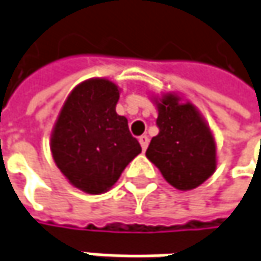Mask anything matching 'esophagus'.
<instances>
[{
  "label": "esophagus",
  "mask_w": 261,
  "mask_h": 261,
  "mask_svg": "<svg viewBox=\"0 0 261 261\" xmlns=\"http://www.w3.org/2000/svg\"><path fill=\"white\" fill-rule=\"evenodd\" d=\"M139 143H140V146H142V149H143V152H145L146 147H147V145H149V137H147L146 134H143V136H140V137H139Z\"/></svg>",
  "instance_id": "obj_1"
}]
</instances>
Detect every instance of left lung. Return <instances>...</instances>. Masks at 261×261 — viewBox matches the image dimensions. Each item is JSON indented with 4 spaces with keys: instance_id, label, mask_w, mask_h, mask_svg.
Instances as JSON below:
<instances>
[{
    "instance_id": "8db88e82",
    "label": "left lung",
    "mask_w": 261,
    "mask_h": 261,
    "mask_svg": "<svg viewBox=\"0 0 261 261\" xmlns=\"http://www.w3.org/2000/svg\"><path fill=\"white\" fill-rule=\"evenodd\" d=\"M160 128L146 150L162 177L177 191L201 186L217 168L214 134L198 108L176 93L152 96Z\"/></svg>"
}]
</instances>
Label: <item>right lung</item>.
Here are the masks:
<instances>
[{"instance_id":"1","label":"right lung","mask_w":261,"mask_h":261,"mask_svg":"<svg viewBox=\"0 0 261 261\" xmlns=\"http://www.w3.org/2000/svg\"><path fill=\"white\" fill-rule=\"evenodd\" d=\"M121 88L106 78H90L66 97L54 122L50 150L57 168L76 189L108 192L142 147L116 114Z\"/></svg>"}]
</instances>
